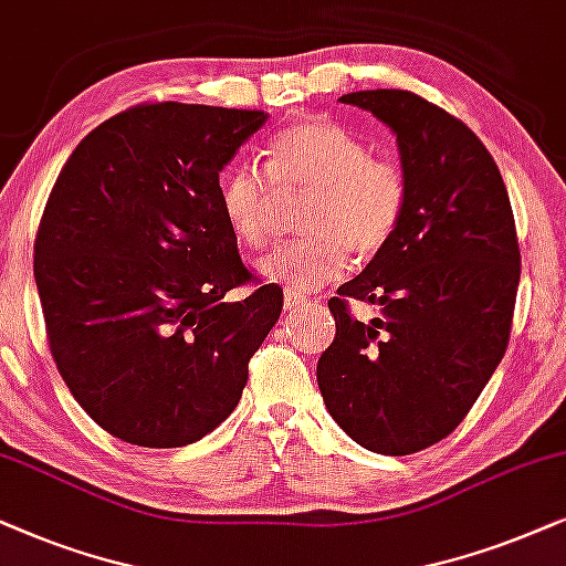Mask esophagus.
<instances>
[{
  "label": "esophagus",
  "instance_id": "34e87169",
  "mask_svg": "<svg viewBox=\"0 0 566 566\" xmlns=\"http://www.w3.org/2000/svg\"><path fill=\"white\" fill-rule=\"evenodd\" d=\"M307 300L305 295H300L295 290H284V313H292V311H300V307H305Z\"/></svg>",
  "mask_w": 566,
  "mask_h": 566
}]
</instances>
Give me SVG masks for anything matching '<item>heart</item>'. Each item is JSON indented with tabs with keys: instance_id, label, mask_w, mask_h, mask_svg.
I'll return each mask as SVG.
<instances>
[{
	"instance_id": "heart-1",
	"label": "heart",
	"mask_w": 566,
	"mask_h": 566,
	"mask_svg": "<svg viewBox=\"0 0 566 566\" xmlns=\"http://www.w3.org/2000/svg\"><path fill=\"white\" fill-rule=\"evenodd\" d=\"M266 172L282 193H311L303 230L311 235L282 245L255 271L287 290L315 292L336 282L349 263L373 259L394 240L403 220L409 186L394 160L373 157L370 147L331 120H297L266 149ZM269 178L251 165L224 172L220 207L240 243L261 248L274 238L276 196Z\"/></svg>"
}]
</instances>
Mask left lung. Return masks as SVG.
<instances>
[{"instance_id": "obj_1", "label": "left lung", "mask_w": 566, "mask_h": 566, "mask_svg": "<svg viewBox=\"0 0 566 566\" xmlns=\"http://www.w3.org/2000/svg\"><path fill=\"white\" fill-rule=\"evenodd\" d=\"M346 105L394 132L409 186L396 235L328 303L336 338L318 359L326 409L382 455L424 450L461 424L504 357L520 284L515 217L476 134L406 90H359ZM346 296L381 305L354 322Z\"/></svg>"}]
</instances>
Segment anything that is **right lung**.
<instances>
[{
  "mask_svg": "<svg viewBox=\"0 0 566 566\" xmlns=\"http://www.w3.org/2000/svg\"><path fill=\"white\" fill-rule=\"evenodd\" d=\"M269 113L137 105L103 120L59 172L35 238V287L66 388L105 432L184 448L224 421L282 313L220 207V172Z\"/></svg>",
  "mask_w": 566,
  "mask_h": 566,
  "instance_id": "obj_1",
  "label": "right lung"
}]
</instances>
